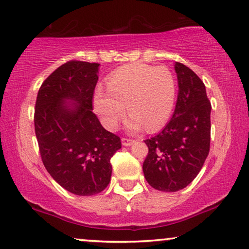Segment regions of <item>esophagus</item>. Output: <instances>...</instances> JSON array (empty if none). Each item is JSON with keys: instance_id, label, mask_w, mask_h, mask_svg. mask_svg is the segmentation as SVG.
<instances>
[{"instance_id": "obj_1", "label": "esophagus", "mask_w": 249, "mask_h": 249, "mask_svg": "<svg viewBox=\"0 0 249 249\" xmlns=\"http://www.w3.org/2000/svg\"><path fill=\"white\" fill-rule=\"evenodd\" d=\"M122 143H123L124 146H129L131 144L134 143V140L127 139V137H123V139H122Z\"/></svg>"}]
</instances>
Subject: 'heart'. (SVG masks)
Instances as JSON below:
<instances>
[{"instance_id":"b5f03b06","label":"heart","mask_w":249,"mask_h":249,"mask_svg":"<svg viewBox=\"0 0 249 249\" xmlns=\"http://www.w3.org/2000/svg\"><path fill=\"white\" fill-rule=\"evenodd\" d=\"M108 91L98 89L94 105L103 124L115 129L125 114L127 127L137 131L145 125L155 131L169 121L177 99V80L166 67L134 64L120 68L107 81Z\"/></svg>"}]
</instances>
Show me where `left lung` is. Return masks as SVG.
Here are the masks:
<instances>
[{"label":"left lung","instance_id":"left-lung-1","mask_svg":"<svg viewBox=\"0 0 249 249\" xmlns=\"http://www.w3.org/2000/svg\"><path fill=\"white\" fill-rule=\"evenodd\" d=\"M179 95L171 120L162 132L145 140L143 172L152 188L179 191L198 176L210 150L211 104L203 81L176 62Z\"/></svg>","mask_w":249,"mask_h":249}]
</instances>
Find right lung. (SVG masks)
Returning a JSON list of instances; mask_svg holds the SVG:
<instances>
[{"instance_id": "obj_1", "label": "right lung", "mask_w": 249, "mask_h": 249, "mask_svg": "<svg viewBox=\"0 0 249 249\" xmlns=\"http://www.w3.org/2000/svg\"><path fill=\"white\" fill-rule=\"evenodd\" d=\"M96 62L70 60L48 76L38 91L35 131L43 165L53 180L77 196L102 192L110 181V159L121 137L92 113L98 80ZM71 99L73 107L63 102Z\"/></svg>"}]
</instances>
